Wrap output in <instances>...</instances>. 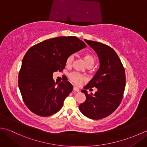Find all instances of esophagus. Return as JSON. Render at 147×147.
I'll list each match as a JSON object with an SVG mask.
<instances>
[{
  "label": "esophagus",
  "instance_id": "obj_1",
  "mask_svg": "<svg viewBox=\"0 0 147 147\" xmlns=\"http://www.w3.org/2000/svg\"><path fill=\"white\" fill-rule=\"evenodd\" d=\"M73 90L74 91H76V92H78L79 91H80V89L78 88L77 86H74V87H73Z\"/></svg>",
  "mask_w": 147,
  "mask_h": 147
}]
</instances>
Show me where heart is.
Here are the masks:
<instances>
[{
    "label": "heart",
    "instance_id": "1",
    "mask_svg": "<svg viewBox=\"0 0 147 147\" xmlns=\"http://www.w3.org/2000/svg\"><path fill=\"white\" fill-rule=\"evenodd\" d=\"M73 55H69V57H67L66 60H65V65L67 66H70L72 64V62H73ZM83 59L86 65L92 64L93 65L95 63V57L93 56V55L90 54V53H86V54H83ZM69 80L72 82L76 84H80L85 80V77L83 74L76 73V72L71 73L69 75Z\"/></svg>",
    "mask_w": 147,
    "mask_h": 147
}]
</instances>
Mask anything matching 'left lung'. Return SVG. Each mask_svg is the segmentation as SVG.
Here are the masks:
<instances>
[{
	"label": "left lung",
	"mask_w": 147,
	"mask_h": 147,
	"mask_svg": "<svg viewBox=\"0 0 147 147\" xmlns=\"http://www.w3.org/2000/svg\"><path fill=\"white\" fill-rule=\"evenodd\" d=\"M94 50L100 61V67L95 76L84 87L98 88L95 94H88L86 100L79 105L82 113L92 119H100L111 114L121 104L126 86L125 71L116 52L102 43L85 40Z\"/></svg>",
	"instance_id": "obj_1"
}]
</instances>
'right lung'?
Segmentation results:
<instances>
[{
	"instance_id": "1",
	"label": "right lung",
	"mask_w": 147,
	"mask_h": 147,
	"mask_svg": "<svg viewBox=\"0 0 147 147\" xmlns=\"http://www.w3.org/2000/svg\"><path fill=\"white\" fill-rule=\"evenodd\" d=\"M86 47L76 36H59L37 43L27 51L18 86L24 104L34 114L50 116L62 108L73 86L69 82L55 83L53 73L62 71L67 57Z\"/></svg>"
}]
</instances>
